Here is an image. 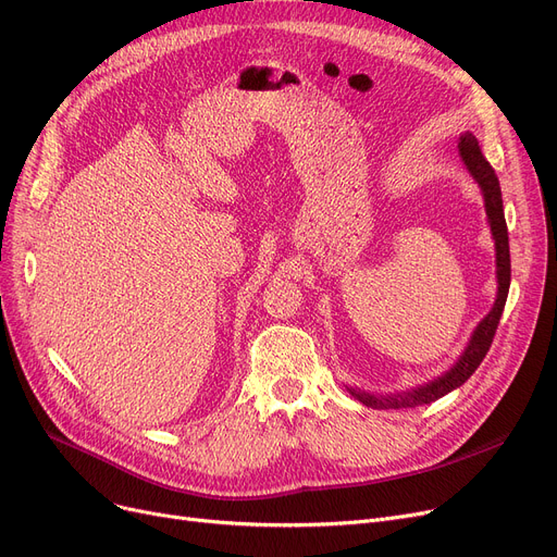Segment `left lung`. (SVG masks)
Masks as SVG:
<instances>
[{"mask_svg": "<svg viewBox=\"0 0 557 557\" xmlns=\"http://www.w3.org/2000/svg\"><path fill=\"white\" fill-rule=\"evenodd\" d=\"M458 153H460L467 171L472 173V178L481 187V194L485 200V214H487V223H490L492 239H494V252H496V284H499L496 286V300H494L490 313L476 325L470 343H467V347L462 349L458 361L445 374L435 376L433 382H429L424 386H416L406 393H395V395H374V393H366L361 388L347 386L349 395L370 408H408V406L431 404L435 399L445 397L447 393L460 388L485 359L487 349L492 345V338H494V332H496V327H499V320H502L506 298H508V288H510V246H508V225H506V216H504L502 187H499V178H496L494 169L483 158L476 137L470 131L460 135Z\"/></svg>", "mask_w": 557, "mask_h": 557, "instance_id": "left-lung-1", "label": "left lung"}]
</instances>
